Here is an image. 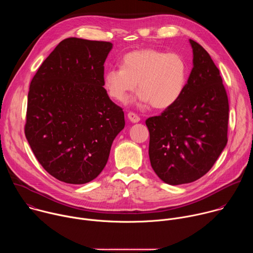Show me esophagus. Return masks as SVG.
I'll use <instances>...</instances> for the list:
<instances>
[{
  "instance_id": "1",
  "label": "esophagus",
  "mask_w": 253,
  "mask_h": 253,
  "mask_svg": "<svg viewBox=\"0 0 253 253\" xmlns=\"http://www.w3.org/2000/svg\"><path fill=\"white\" fill-rule=\"evenodd\" d=\"M127 117L130 120V122H132V123H138L140 121V117L138 115H136L135 113H133V112L128 113Z\"/></svg>"
}]
</instances>
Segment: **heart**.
<instances>
[{"instance_id": "heart-1", "label": "heart", "mask_w": 253, "mask_h": 253, "mask_svg": "<svg viewBox=\"0 0 253 253\" xmlns=\"http://www.w3.org/2000/svg\"><path fill=\"white\" fill-rule=\"evenodd\" d=\"M187 74V64L181 55L141 49L127 53L121 67L108 69L103 83L107 94L120 103L129 100L138 83V103L166 109L181 98Z\"/></svg>"}]
</instances>
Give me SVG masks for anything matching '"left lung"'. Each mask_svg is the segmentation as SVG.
<instances>
[{
	"label": "left lung",
	"mask_w": 253,
	"mask_h": 253,
	"mask_svg": "<svg viewBox=\"0 0 253 253\" xmlns=\"http://www.w3.org/2000/svg\"><path fill=\"white\" fill-rule=\"evenodd\" d=\"M189 43L193 68L181 98L146 120L151 166L169 185L205 175L227 144L229 106L219 70L202 46Z\"/></svg>",
	"instance_id": "1"
}]
</instances>
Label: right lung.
<instances>
[{
	"label": "right lung",
	"mask_w": 253,
	"mask_h": 253,
	"mask_svg": "<svg viewBox=\"0 0 253 253\" xmlns=\"http://www.w3.org/2000/svg\"><path fill=\"white\" fill-rule=\"evenodd\" d=\"M112 48L110 42L65 39L31 82L26 138L43 168L65 183L94 180L124 129L122 108L103 87Z\"/></svg>",
	"instance_id": "obj_1"
}]
</instances>
